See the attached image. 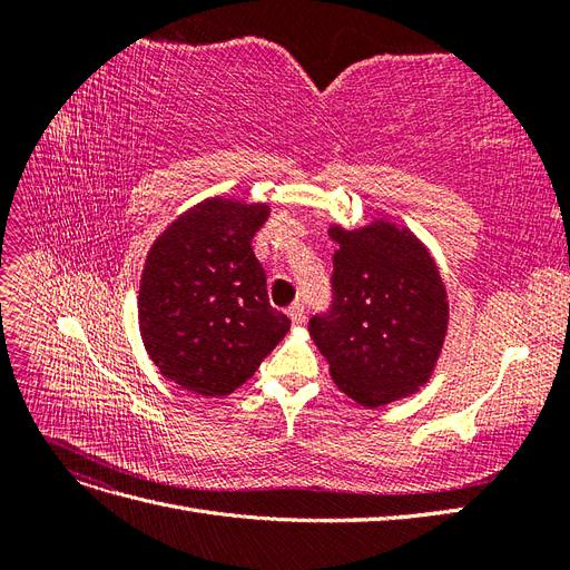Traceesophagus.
I'll return each mask as SVG.
<instances>
[{"instance_id":"34e87169","label":"esophagus","mask_w":570,"mask_h":570,"mask_svg":"<svg viewBox=\"0 0 570 570\" xmlns=\"http://www.w3.org/2000/svg\"><path fill=\"white\" fill-rule=\"evenodd\" d=\"M287 316H289V321L295 323V325L304 323V304L295 302V304H292V306H287Z\"/></svg>"}]
</instances>
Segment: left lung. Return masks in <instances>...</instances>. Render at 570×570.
<instances>
[{"label":"left lung","mask_w":570,"mask_h":570,"mask_svg":"<svg viewBox=\"0 0 570 570\" xmlns=\"http://www.w3.org/2000/svg\"><path fill=\"white\" fill-rule=\"evenodd\" d=\"M331 306L308 333L335 385L364 406L416 392L435 368L446 318L438 266L416 235L377 220L361 230L331 228Z\"/></svg>","instance_id":"8db88e82"}]
</instances>
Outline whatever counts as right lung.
Returning <instances> with one entry per match:
<instances>
[{
	"instance_id": "1",
	"label": "right lung",
	"mask_w": 570,
	"mask_h": 570,
	"mask_svg": "<svg viewBox=\"0 0 570 570\" xmlns=\"http://www.w3.org/2000/svg\"><path fill=\"white\" fill-rule=\"evenodd\" d=\"M266 204L214 197L154 243L140 285V331L168 381L204 396L230 394L273 352L289 318L273 308L252 239Z\"/></svg>"
}]
</instances>
